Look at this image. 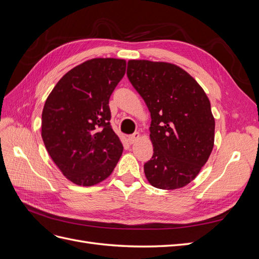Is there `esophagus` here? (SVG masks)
I'll return each instance as SVG.
<instances>
[{"label":"esophagus","instance_id":"obj_1","mask_svg":"<svg viewBox=\"0 0 259 259\" xmlns=\"http://www.w3.org/2000/svg\"><path fill=\"white\" fill-rule=\"evenodd\" d=\"M138 138H139V133H134V134L131 135V136L128 137V143H130V144H134Z\"/></svg>","mask_w":259,"mask_h":259}]
</instances>
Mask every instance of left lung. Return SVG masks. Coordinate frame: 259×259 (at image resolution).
<instances>
[{
  "label": "left lung",
  "mask_w": 259,
  "mask_h": 259,
  "mask_svg": "<svg viewBox=\"0 0 259 259\" xmlns=\"http://www.w3.org/2000/svg\"><path fill=\"white\" fill-rule=\"evenodd\" d=\"M127 77L151 114L153 155L145 175L153 187L174 190L197 177L214 147L215 120L203 89L168 62L130 60Z\"/></svg>",
  "instance_id": "1"
}]
</instances>
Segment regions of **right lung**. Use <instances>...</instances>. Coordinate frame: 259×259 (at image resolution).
Returning a JSON list of instances; mask_svg holds the SVG:
<instances>
[{
  "mask_svg": "<svg viewBox=\"0 0 259 259\" xmlns=\"http://www.w3.org/2000/svg\"><path fill=\"white\" fill-rule=\"evenodd\" d=\"M126 61L94 58L70 70L45 101L42 138L52 160L69 180L93 186L112 173L123 146L111 127L109 99Z\"/></svg>",
  "mask_w": 259,
  "mask_h": 259,
  "instance_id": "1",
  "label": "right lung"
}]
</instances>
